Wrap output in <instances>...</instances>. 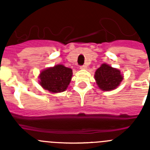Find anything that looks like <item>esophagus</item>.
<instances>
[{
	"mask_svg": "<svg viewBox=\"0 0 150 150\" xmlns=\"http://www.w3.org/2000/svg\"><path fill=\"white\" fill-rule=\"evenodd\" d=\"M87 67L86 65H81L80 66V69H82V70H85V69H86Z\"/></svg>",
	"mask_w": 150,
	"mask_h": 150,
	"instance_id": "esophagus-1",
	"label": "esophagus"
}]
</instances>
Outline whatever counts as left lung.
<instances>
[{
  "label": "left lung",
  "mask_w": 150,
  "mask_h": 150,
  "mask_svg": "<svg viewBox=\"0 0 150 150\" xmlns=\"http://www.w3.org/2000/svg\"><path fill=\"white\" fill-rule=\"evenodd\" d=\"M95 78L99 88L103 91H110L117 88L123 79L120 71L103 64L96 71Z\"/></svg>",
  "instance_id": "1"
}]
</instances>
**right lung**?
<instances>
[{
    "label": "right lung",
    "instance_id": "right-lung-1",
    "mask_svg": "<svg viewBox=\"0 0 150 150\" xmlns=\"http://www.w3.org/2000/svg\"><path fill=\"white\" fill-rule=\"evenodd\" d=\"M72 70L58 64L47 68L40 74V84L44 89L58 93L65 91L72 77Z\"/></svg>",
    "mask_w": 150,
    "mask_h": 150
}]
</instances>
